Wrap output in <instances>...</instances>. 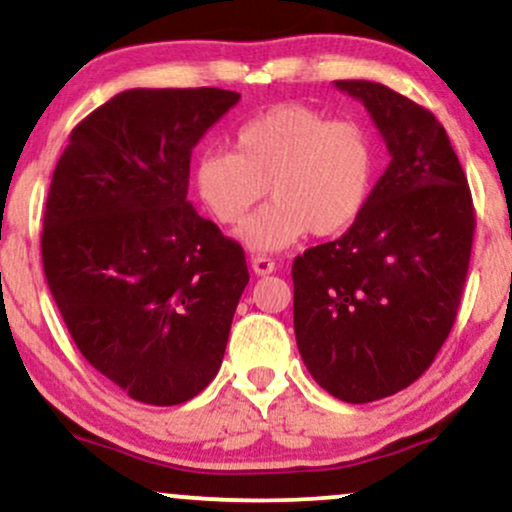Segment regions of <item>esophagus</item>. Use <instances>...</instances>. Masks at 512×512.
<instances>
[{
    "mask_svg": "<svg viewBox=\"0 0 512 512\" xmlns=\"http://www.w3.org/2000/svg\"><path fill=\"white\" fill-rule=\"evenodd\" d=\"M250 264H252V272L260 274V276L272 274L274 269H276L274 260H272V257H267V255H255V257H252V260H250Z\"/></svg>",
    "mask_w": 512,
    "mask_h": 512,
    "instance_id": "obj_1",
    "label": "esophagus"
}]
</instances>
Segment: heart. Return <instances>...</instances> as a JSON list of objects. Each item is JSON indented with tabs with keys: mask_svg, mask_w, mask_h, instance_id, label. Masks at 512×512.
I'll return each mask as SVG.
<instances>
[{
	"mask_svg": "<svg viewBox=\"0 0 512 512\" xmlns=\"http://www.w3.org/2000/svg\"><path fill=\"white\" fill-rule=\"evenodd\" d=\"M375 142L361 122L332 120L308 105H276L236 129V151L197 156L192 182L204 209L240 226L252 250H284L305 233L337 236L366 209L375 182Z\"/></svg>",
	"mask_w": 512,
	"mask_h": 512,
	"instance_id": "obj_1",
	"label": "heart"
}]
</instances>
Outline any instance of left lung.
I'll return each instance as SVG.
<instances>
[{
	"label": "left lung",
	"instance_id": "left-lung-1",
	"mask_svg": "<svg viewBox=\"0 0 512 512\" xmlns=\"http://www.w3.org/2000/svg\"><path fill=\"white\" fill-rule=\"evenodd\" d=\"M334 86L366 105L390 166L342 238L293 260V330L315 383L366 404L421 378L448 339L477 219L431 110L373 81Z\"/></svg>",
	"mask_w": 512,
	"mask_h": 512
}]
</instances>
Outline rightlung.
I'll return each instance as SVG.
<instances>
[{
    "label": "right lung",
    "mask_w": 512,
    "mask_h": 512,
    "mask_svg": "<svg viewBox=\"0 0 512 512\" xmlns=\"http://www.w3.org/2000/svg\"><path fill=\"white\" fill-rule=\"evenodd\" d=\"M238 101L209 86L122 91L72 129L52 175L50 293L86 361L137 402H187L221 368L250 274L187 182L192 149Z\"/></svg>",
    "instance_id": "add662e5"
}]
</instances>
